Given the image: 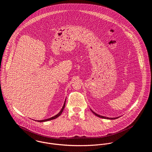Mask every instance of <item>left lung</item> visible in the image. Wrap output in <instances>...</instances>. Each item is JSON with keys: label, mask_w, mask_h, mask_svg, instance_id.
Wrapping results in <instances>:
<instances>
[{"label": "left lung", "mask_w": 152, "mask_h": 152, "mask_svg": "<svg viewBox=\"0 0 152 152\" xmlns=\"http://www.w3.org/2000/svg\"><path fill=\"white\" fill-rule=\"evenodd\" d=\"M91 110L94 113V115H95L96 116H97L98 117H99V118H104V119H117V118H118L119 117H117V118H108V117H105V116H101V115H98V114H96L95 112H94V111H92L91 109Z\"/></svg>", "instance_id": "8db88e82"}]
</instances>
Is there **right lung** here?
<instances>
[{"label":"right lung","instance_id":"right-lung-1","mask_svg":"<svg viewBox=\"0 0 152 152\" xmlns=\"http://www.w3.org/2000/svg\"><path fill=\"white\" fill-rule=\"evenodd\" d=\"M65 102H64V105H63V108L61 109V110L60 111V112L58 113V114H57L56 115H55L54 116H53L52 118H48V119H44V120H42V121H37L38 122H45V121H50V120H52V119H56V118H58L59 116H60L61 115V114L62 113V112H63V110H64V107H65Z\"/></svg>","mask_w":152,"mask_h":152}]
</instances>
